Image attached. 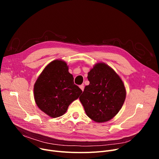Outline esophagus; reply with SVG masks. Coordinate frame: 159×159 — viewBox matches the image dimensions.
Instances as JSON below:
<instances>
[{"mask_svg": "<svg viewBox=\"0 0 159 159\" xmlns=\"http://www.w3.org/2000/svg\"><path fill=\"white\" fill-rule=\"evenodd\" d=\"M79 87H80V88L81 89V90H82V91H84V85H83V84H82V85H80Z\"/></svg>", "mask_w": 159, "mask_h": 159, "instance_id": "obj_1", "label": "esophagus"}]
</instances>
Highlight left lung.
I'll return each instance as SVG.
<instances>
[{
    "mask_svg": "<svg viewBox=\"0 0 159 159\" xmlns=\"http://www.w3.org/2000/svg\"><path fill=\"white\" fill-rule=\"evenodd\" d=\"M89 84L79 97L89 117L97 122L110 120L119 113L126 89L119 75L104 63H98L88 74Z\"/></svg>",
    "mask_w": 159,
    "mask_h": 159,
    "instance_id": "left-lung-1",
    "label": "left lung"
}]
</instances>
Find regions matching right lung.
<instances>
[{
    "instance_id": "1",
    "label": "right lung",
    "mask_w": 159,
    "mask_h": 159,
    "mask_svg": "<svg viewBox=\"0 0 159 159\" xmlns=\"http://www.w3.org/2000/svg\"><path fill=\"white\" fill-rule=\"evenodd\" d=\"M82 91L75 85L67 64L61 60L50 62L34 85L37 106L53 118L64 115L70 104L79 98Z\"/></svg>"
}]
</instances>
